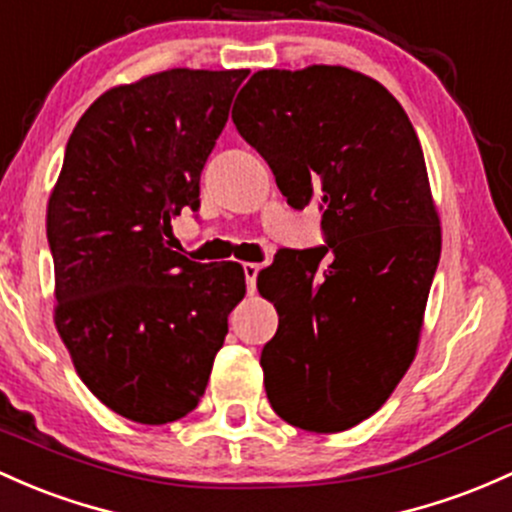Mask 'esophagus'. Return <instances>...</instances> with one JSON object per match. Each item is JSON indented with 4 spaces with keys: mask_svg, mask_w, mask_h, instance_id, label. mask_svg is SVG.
Masks as SVG:
<instances>
[{
    "mask_svg": "<svg viewBox=\"0 0 512 512\" xmlns=\"http://www.w3.org/2000/svg\"><path fill=\"white\" fill-rule=\"evenodd\" d=\"M258 271H261V266L258 263H244V276H246V288H249V293H254L256 290V276Z\"/></svg>",
    "mask_w": 512,
    "mask_h": 512,
    "instance_id": "esophagus-1",
    "label": "esophagus"
}]
</instances>
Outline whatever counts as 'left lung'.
<instances>
[{
  "label": "left lung",
  "instance_id": "8db88e82",
  "mask_svg": "<svg viewBox=\"0 0 512 512\" xmlns=\"http://www.w3.org/2000/svg\"><path fill=\"white\" fill-rule=\"evenodd\" d=\"M232 119L290 207L317 197L327 234L258 273L278 312L268 403L300 430L344 432L386 403L420 344L442 251L422 146L386 87L342 65L258 70Z\"/></svg>",
  "mask_w": 512,
  "mask_h": 512
}]
</instances>
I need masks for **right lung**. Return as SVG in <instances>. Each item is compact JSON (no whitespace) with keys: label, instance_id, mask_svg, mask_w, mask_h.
Instances as JSON below:
<instances>
[{"label":"right lung","instance_id":"1","mask_svg":"<svg viewBox=\"0 0 512 512\" xmlns=\"http://www.w3.org/2000/svg\"><path fill=\"white\" fill-rule=\"evenodd\" d=\"M246 75L173 68L107 90L70 134L48 197L53 322L82 383L131 422L197 408L246 295L239 263L168 244L170 222L200 207V173Z\"/></svg>","mask_w":512,"mask_h":512}]
</instances>
